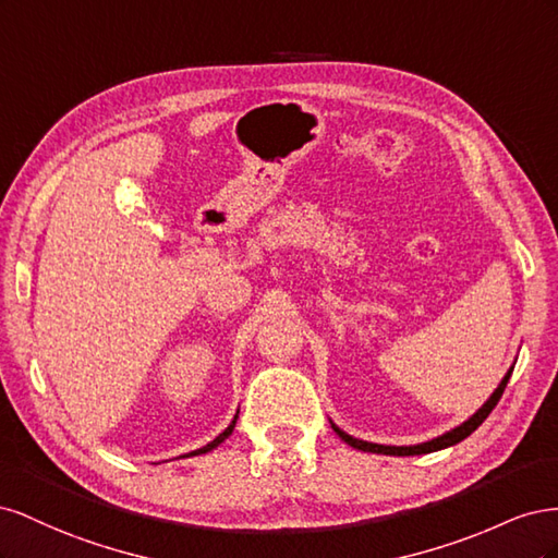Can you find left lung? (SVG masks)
Returning <instances> with one entry per match:
<instances>
[{"label": "left lung", "mask_w": 558, "mask_h": 558, "mask_svg": "<svg viewBox=\"0 0 558 558\" xmlns=\"http://www.w3.org/2000/svg\"><path fill=\"white\" fill-rule=\"evenodd\" d=\"M512 369L514 367H510L508 369V375L502 377V381L498 384V388L496 391L492 393V398H488L482 408L472 414L468 421H463L461 426H456V428H451L449 433H445V435H440V437H433V440H428V442H421V445H412V447H391V445H375V442H365V440H359V437H351V435H347L344 430H340L337 428L332 421H330V426H332V430L342 437V440L347 442V445H351L353 449H361V451H373V453H386V456H418V453H430V451H437V449H447V447H451V445H459L461 440H465V437L470 435V433H475L480 426H482V421L494 412V408L498 404V400H500V396H502V391H505V386H508V381H510V377H512Z\"/></svg>", "instance_id": "obj_1"}]
</instances>
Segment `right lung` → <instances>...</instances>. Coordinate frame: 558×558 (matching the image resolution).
Wrapping results in <instances>:
<instances>
[{"label": "right lung", "instance_id": "1", "mask_svg": "<svg viewBox=\"0 0 558 558\" xmlns=\"http://www.w3.org/2000/svg\"><path fill=\"white\" fill-rule=\"evenodd\" d=\"M240 414V412H238ZM234 424H238V416H234L232 418V424L221 433V435H218L216 437V440H211L209 445H205V447H202V449H195V451H191V453H185V456H199V453H207V451H211V449H216L218 445H221V442H226L228 440V435H232V428H234Z\"/></svg>", "mask_w": 558, "mask_h": 558}]
</instances>
